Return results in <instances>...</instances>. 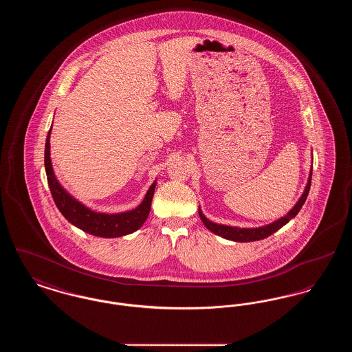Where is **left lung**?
I'll return each mask as SVG.
<instances>
[{
    "label": "left lung",
    "mask_w": 352,
    "mask_h": 352,
    "mask_svg": "<svg viewBox=\"0 0 352 352\" xmlns=\"http://www.w3.org/2000/svg\"><path fill=\"white\" fill-rule=\"evenodd\" d=\"M311 171L313 166L310 168V174L307 178V184L305 186V190L302 192L301 198L294 204V207L280 219L274 220L273 223H269L267 226H261V227H253V228H240V227H232V226H226V224H218L211 221L210 219L206 218L204 214L201 212V206H199V217H201L203 224L206 226V228L211 232H214L218 236H221L223 239L231 240V241H237V243H248V241H257V240H263L265 237H268L270 234L277 232L281 227H284L285 224H287L293 218H296V215L300 212V210L303 206V203L306 201L307 195H309V190H310V184H311Z\"/></svg>",
    "instance_id": "left-lung-1"
}]
</instances>
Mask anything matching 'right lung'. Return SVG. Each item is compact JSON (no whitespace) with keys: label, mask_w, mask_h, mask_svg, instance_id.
Masks as SVG:
<instances>
[{"label":"right lung","mask_w":352,"mask_h":352,"mask_svg":"<svg viewBox=\"0 0 352 352\" xmlns=\"http://www.w3.org/2000/svg\"><path fill=\"white\" fill-rule=\"evenodd\" d=\"M50 134L51 128L47 133L46 146H45V168H46L51 195L54 198L58 210L62 212V215L79 230L99 237L113 239V237H121V236L135 232L145 223V220L148 219V215L151 212V199L154 195L157 181L151 184L149 190L145 194L144 201L133 210L118 212V214L94 211L87 206H84L82 201L74 198L55 177L52 164H51Z\"/></svg>","instance_id":"obj_1"}]
</instances>
